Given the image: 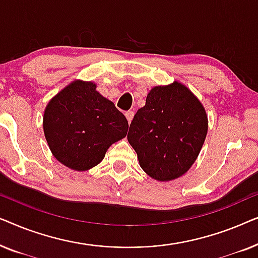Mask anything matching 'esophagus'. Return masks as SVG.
Returning <instances> with one entry per match:
<instances>
[{
    "label": "esophagus",
    "mask_w": 258,
    "mask_h": 258,
    "mask_svg": "<svg viewBox=\"0 0 258 258\" xmlns=\"http://www.w3.org/2000/svg\"><path fill=\"white\" fill-rule=\"evenodd\" d=\"M125 117H126V119H128V122L130 123L132 122V119H133V117H134V111L133 110H128V111H125Z\"/></svg>",
    "instance_id": "34e87169"
}]
</instances>
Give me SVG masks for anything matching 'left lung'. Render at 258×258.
Wrapping results in <instances>:
<instances>
[{
    "instance_id": "obj_1",
    "label": "left lung",
    "mask_w": 258,
    "mask_h": 258,
    "mask_svg": "<svg viewBox=\"0 0 258 258\" xmlns=\"http://www.w3.org/2000/svg\"><path fill=\"white\" fill-rule=\"evenodd\" d=\"M208 132L203 105L182 83L155 87L130 123L128 141L150 177L171 181L199 156Z\"/></svg>"
}]
</instances>
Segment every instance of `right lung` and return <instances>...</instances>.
Instances as JSON below:
<instances>
[{
  "mask_svg": "<svg viewBox=\"0 0 258 258\" xmlns=\"http://www.w3.org/2000/svg\"><path fill=\"white\" fill-rule=\"evenodd\" d=\"M125 116L96 91L93 82L75 81L49 102L43 130L57 161L84 171L103 160L108 148L128 132Z\"/></svg>",
  "mask_w": 258,
  "mask_h": 258,
  "instance_id": "add662e5",
  "label": "right lung"
}]
</instances>
